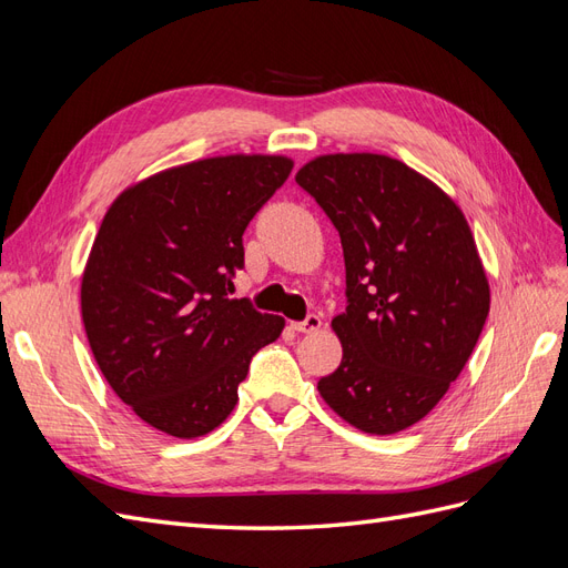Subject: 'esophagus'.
<instances>
[{
	"mask_svg": "<svg viewBox=\"0 0 568 568\" xmlns=\"http://www.w3.org/2000/svg\"><path fill=\"white\" fill-rule=\"evenodd\" d=\"M320 326H322L320 315H307L303 322H291V329H296L301 334H313L320 329Z\"/></svg>",
	"mask_w": 568,
	"mask_h": 568,
	"instance_id": "esophagus-1",
	"label": "esophagus"
}]
</instances>
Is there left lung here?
<instances>
[{
	"instance_id": "8db88e82",
	"label": "left lung",
	"mask_w": 568,
	"mask_h": 568,
	"mask_svg": "<svg viewBox=\"0 0 568 568\" xmlns=\"http://www.w3.org/2000/svg\"><path fill=\"white\" fill-rule=\"evenodd\" d=\"M296 182L338 230L343 357L317 390L336 415L390 436L432 412L476 346L490 311L484 263L459 205L384 153H326Z\"/></svg>"
}]
</instances>
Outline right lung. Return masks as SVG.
Here are the masks:
<instances>
[{"instance_id":"right-lung-1","label":"right lung","mask_w":568,"mask_h":568,"mask_svg":"<svg viewBox=\"0 0 568 568\" xmlns=\"http://www.w3.org/2000/svg\"><path fill=\"white\" fill-rule=\"evenodd\" d=\"M294 161L230 153L130 184L101 220L80 282L92 355L136 417L175 438L225 422L251 357L284 317L230 298L242 236Z\"/></svg>"}]
</instances>
